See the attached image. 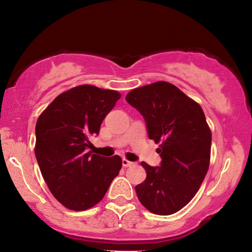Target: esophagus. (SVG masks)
<instances>
[{
  "instance_id": "obj_1",
  "label": "esophagus",
  "mask_w": 252,
  "mask_h": 252,
  "mask_svg": "<svg viewBox=\"0 0 252 252\" xmlns=\"http://www.w3.org/2000/svg\"><path fill=\"white\" fill-rule=\"evenodd\" d=\"M134 164V162H131V161H129V160H126V159H122V165L123 167H131V165H133Z\"/></svg>"
}]
</instances>
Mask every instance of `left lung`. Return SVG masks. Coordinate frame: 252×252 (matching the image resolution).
I'll return each instance as SVG.
<instances>
[{"instance_id": "left-lung-1", "label": "left lung", "mask_w": 252, "mask_h": 252, "mask_svg": "<svg viewBox=\"0 0 252 252\" xmlns=\"http://www.w3.org/2000/svg\"><path fill=\"white\" fill-rule=\"evenodd\" d=\"M126 100L141 113L149 138L160 143V167L141 162L147 178L135 187L136 195L152 213L172 215L191 201L208 172L211 131L206 117L197 102L164 81L136 88Z\"/></svg>"}]
</instances>
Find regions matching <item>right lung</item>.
<instances>
[{"mask_svg": "<svg viewBox=\"0 0 252 252\" xmlns=\"http://www.w3.org/2000/svg\"><path fill=\"white\" fill-rule=\"evenodd\" d=\"M120 93L84 84L58 95L37 119L35 157L42 176L58 201L82 211L103 199L122 167L119 156L101 157L88 151L89 138Z\"/></svg>", "mask_w": 252, "mask_h": 252, "instance_id": "1", "label": "right lung"}]
</instances>
